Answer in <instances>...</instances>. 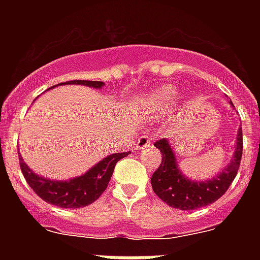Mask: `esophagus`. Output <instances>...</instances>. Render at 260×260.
Here are the masks:
<instances>
[{"mask_svg": "<svg viewBox=\"0 0 260 260\" xmlns=\"http://www.w3.org/2000/svg\"><path fill=\"white\" fill-rule=\"evenodd\" d=\"M151 143V138L150 136H147V135H143L140 138L138 139V142H136V150H143V148H146L147 146H150Z\"/></svg>", "mask_w": 260, "mask_h": 260, "instance_id": "obj_1", "label": "esophagus"}]
</instances>
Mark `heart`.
<instances>
[{
	"label": "heart",
	"mask_w": 260,
	"mask_h": 260,
	"mask_svg": "<svg viewBox=\"0 0 260 260\" xmlns=\"http://www.w3.org/2000/svg\"><path fill=\"white\" fill-rule=\"evenodd\" d=\"M178 93L173 86H162L148 94L144 100V108L147 112L154 116L160 117L171 109Z\"/></svg>",
	"instance_id": "b5f03b06"
}]
</instances>
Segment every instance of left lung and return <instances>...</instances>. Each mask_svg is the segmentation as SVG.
Returning <instances> with one entry per match:
<instances>
[{
	"instance_id": "left-lung-1",
	"label": "left lung",
	"mask_w": 260,
	"mask_h": 260,
	"mask_svg": "<svg viewBox=\"0 0 260 260\" xmlns=\"http://www.w3.org/2000/svg\"><path fill=\"white\" fill-rule=\"evenodd\" d=\"M231 106L235 109L230 100ZM162 154V163L151 177V185L155 194L167 205L181 210H193L217 201L225 193L238 174L243 152L242 126L236 135V146L230 163L217 175L194 181L182 173L178 167L177 156L167 139H160L154 144Z\"/></svg>"
}]
</instances>
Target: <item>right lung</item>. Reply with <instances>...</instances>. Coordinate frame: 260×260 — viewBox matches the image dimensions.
<instances>
[{"label":"right lung","mask_w":260,"mask_h":260,"mask_svg":"<svg viewBox=\"0 0 260 260\" xmlns=\"http://www.w3.org/2000/svg\"><path fill=\"white\" fill-rule=\"evenodd\" d=\"M60 85H83V86L93 87V89L104 87V82H100V81H71V82L59 83L52 87L60 86ZM128 154L129 152H117V154L108 155L85 174L79 177L70 178L67 181H56V179L40 177L34 170H30L29 166L21 158V155H18L20 156L18 159H20L22 175L39 197L59 208L75 209V208H83V206L93 204L105 191L116 163L120 159L125 158Z\"/></svg>","instance_id":"add662e5"}]
</instances>
